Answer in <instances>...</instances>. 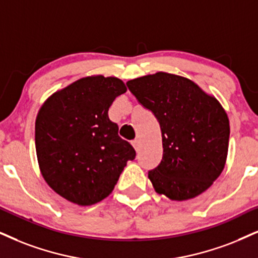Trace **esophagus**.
Segmentation results:
<instances>
[{"mask_svg": "<svg viewBox=\"0 0 258 258\" xmlns=\"http://www.w3.org/2000/svg\"><path fill=\"white\" fill-rule=\"evenodd\" d=\"M132 145H133V148L136 149V151L138 152L139 151V149H140V140L139 139H135L132 142Z\"/></svg>", "mask_w": 258, "mask_h": 258, "instance_id": "esophagus-1", "label": "esophagus"}]
</instances>
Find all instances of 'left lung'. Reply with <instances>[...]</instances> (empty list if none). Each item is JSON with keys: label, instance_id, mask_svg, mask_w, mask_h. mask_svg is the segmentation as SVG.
I'll return each mask as SVG.
<instances>
[{"label": "left lung", "instance_id": "left-lung-1", "mask_svg": "<svg viewBox=\"0 0 258 258\" xmlns=\"http://www.w3.org/2000/svg\"><path fill=\"white\" fill-rule=\"evenodd\" d=\"M126 84L161 125L163 158L148 175L156 193L185 201L207 190L223 172L229 151V116L217 97L164 71Z\"/></svg>", "mask_w": 258, "mask_h": 258}]
</instances>
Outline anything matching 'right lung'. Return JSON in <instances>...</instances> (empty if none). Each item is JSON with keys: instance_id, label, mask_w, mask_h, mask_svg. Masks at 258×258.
<instances>
[{"instance_id": "right-lung-1", "label": "right lung", "mask_w": 258, "mask_h": 258, "mask_svg": "<svg viewBox=\"0 0 258 258\" xmlns=\"http://www.w3.org/2000/svg\"><path fill=\"white\" fill-rule=\"evenodd\" d=\"M118 77L91 75L54 91L35 119V151L52 190L78 206H90L112 193L133 146L108 118L116 96L126 93Z\"/></svg>"}]
</instances>
